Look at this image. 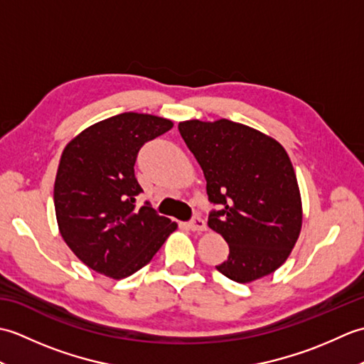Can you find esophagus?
Returning a JSON list of instances; mask_svg holds the SVG:
<instances>
[{
    "instance_id": "1",
    "label": "esophagus",
    "mask_w": 364,
    "mask_h": 364,
    "mask_svg": "<svg viewBox=\"0 0 364 364\" xmlns=\"http://www.w3.org/2000/svg\"><path fill=\"white\" fill-rule=\"evenodd\" d=\"M189 227H191V230H194V231H203V230H206V222L200 218V215H194V218H192L191 220H189Z\"/></svg>"
}]
</instances>
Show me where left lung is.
Returning a JSON list of instances; mask_svg holds the SVG:
<instances>
[{"instance_id": "8db88e82", "label": "left lung", "mask_w": 364, "mask_h": 364, "mask_svg": "<svg viewBox=\"0 0 364 364\" xmlns=\"http://www.w3.org/2000/svg\"><path fill=\"white\" fill-rule=\"evenodd\" d=\"M218 206L208 225L230 255L215 266L237 283L272 274L289 257L301 227V202L291 159L274 139L241 123L189 120L178 125Z\"/></svg>"}]
</instances>
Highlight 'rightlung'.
<instances>
[{
  "label": "right lung",
  "mask_w": 364,
  "mask_h": 364,
  "mask_svg": "<svg viewBox=\"0 0 364 364\" xmlns=\"http://www.w3.org/2000/svg\"><path fill=\"white\" fill-rule=\"evenodd\" d=\"M173 123L149 114L123 112L84 129L65 146L54 181L60 236L84 264L125 278L151 261L176 223L149 202L134 175L139 150Z\"/></svg>",
  "instance_id": "right-lung-1"
}]
</instances>
